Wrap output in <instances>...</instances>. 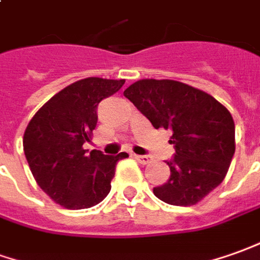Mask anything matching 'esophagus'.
I'll return each mask as SVG.
<instances>
[{"instance_id":"obj_1","label":"esophagus","mask_w":260,"mask_h":260,"mask_svg":"<svg viewBox=\"0 0 260 260\" xmlns=\"http://www.w3.org/2000/svg\"><path fill=\"white\" fill-rule=\"evenodd\" d=\"M136 160L139 161L140 164H143V166H146V164H148L151 161V157H148V155H136Z\"/></svg>"}]
</instances>
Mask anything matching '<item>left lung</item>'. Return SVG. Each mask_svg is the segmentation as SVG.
<instances>
[{
    "label": "left lung",
    "instance_id": "obj_1",
    "mask_svg": "<svg viewBox=\"0 0 260 260\" xmlns=\"http://www.w3.org/2000/svg\"><path fill=\"white\" fill-rule=\"evenodd\" d=\"M124 96L155 128L173 132L170 180L153 189L171 205L189 207L223 181L235 153V123L211 94L170 79H141Z\"/></svg>",
    "mask_w": 260,
    "mask_h": 260
}]
</instances>
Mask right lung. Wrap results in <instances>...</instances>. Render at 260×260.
<instances>
[{
    "instance_id": "obj_1",
    "label": "right lung",
    "mask_w": 260,
    "mask_h": 260,
    "mask_svg": "<svg viewBox=\"0 0 260 260\" xmlns=\"http://www.w3.org/2000/svg\"><path fill=\"white\" fill-rule=\"evenodd\" d=\"M124 79L86 78L66 86L41 107L24 133V153L45 194L68 209H85L110 192L117 161L127 153L105 155L83 143L98 123V106L119 92Z\"/></svg>"
}]
</instances>
